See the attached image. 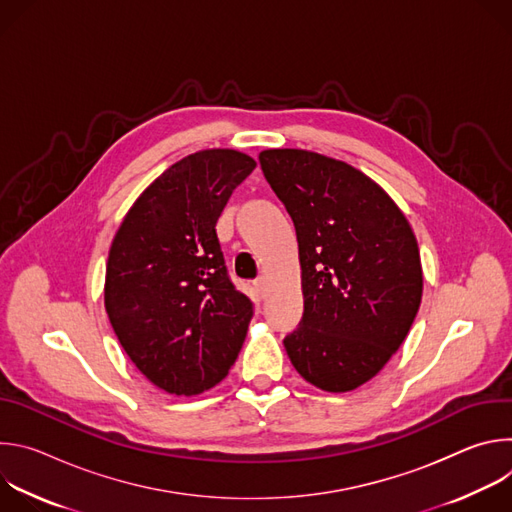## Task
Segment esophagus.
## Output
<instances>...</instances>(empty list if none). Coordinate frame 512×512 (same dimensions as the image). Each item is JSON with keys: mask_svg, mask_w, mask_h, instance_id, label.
<instances>
[{"mask_svg": "<svg viewBox=\"0 0 512 512\" xmlns=\"http://www.w3.org/2000/svg\"><path fill=\"white\" fill-rule=\"evenodd\" d=\"M259 172H261V170H259V166H257V170H255V174H259ZM243 269H245V271H247V273H249V275H251V277H253V275H255V273H257V271H259V267H255V265H253V263H251V261H243Z\"/></svg>", "mask_w": 512, "mask_h": 512, "instance_id": "esophagus-1", "label": "esophagus"}]
</instances>
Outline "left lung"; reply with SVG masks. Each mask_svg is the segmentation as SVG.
<instances>
[{"label": "left lung", "mask_w": 512, "mask_h": 512, "mask_svg": "<svg viewBox=\"0 0 512 512\" xmlns=\"http://www.w3.org/2000/svg\"><path fill=\"white\" fill-rule=\"evenodd\" d=\"M257 162L202 150L141 192L111 243L109 322L141 375L172 395H200L235 364L253 318L233 285L216 221Z\"/></svg>", "instance_id": "8db88e82"}]
</instances>
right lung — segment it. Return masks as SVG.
<instances>
[{
  "label": "right lung",
  "mask_w": 512,
  "mask_h": 512,
  "mask_svg": "<svg viewBox=\"0 0 512 512\" xmlns=\"http://www.w3.org/2000/svg\"><path fill=\"white\" fill-rule=\"evenodd\" d=\"M296 227L304 316L283 346L314 387L371 381L417 316L423 273L415 235L391 196L360 170L306 150L259 154Z\"/></svg>",
  "instance_id": "add662e5"
}]
</instances>
